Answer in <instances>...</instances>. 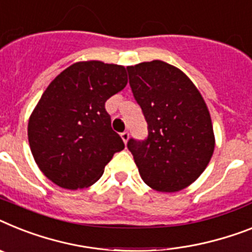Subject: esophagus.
<instances>
[{
	"mask_svg": "<svg viewBox=\"0 0 252 252\" xmlns=\"http://www.w3.org/2000/svg\"><path fill=\"white\" fill-rule=\"evenodd\" d=\"M120 136H122V139L124 141V143L128 142V139H129V132L128 130H124Z\"/></svg>",
	"mask_w": 252,
	"mask_h": 252,
	"instance_id": "34e87169",
	"label": "esophagus"
}]
</instances>
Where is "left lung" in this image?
Here are the masks:
<instances>
[{"label":"left lung","instance_id":"8db88e82","mask_svg":"<svg viewBox=\"0 0 252 252\" xmlns=\"http://www.w3.org/2000/svg\"><path fill=\"white\" fill-rule=\"evenodd\" d=\"M126 70L149 130L142 141L129 138L126 143L139 174L156 191L183 189L201 175L214 152L206 103L189 78L164 61Z\"/></svg>","mask_w":252,"mask_h":252}]
</instances>
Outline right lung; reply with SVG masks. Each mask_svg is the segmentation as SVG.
Here are the masks:
<instances>
[{
	"instance_id": "right-lung-1",
	"label": "right lung",
	"mask_w": 252,
	"mask_h": 252,
	"mask_svg": "<svg viewBox=\"0 0 252 252\" xmlns=\"http://www.w3.org/2000/svg\"><path fill=\"white\" fill-rule=\"evenodd\" d=\"M126 86V67L77 63L55 78L31 115L28 139L37 165L55 185L90 187L124 142L105 102Z\"/></svg>"
}]
</instances>
